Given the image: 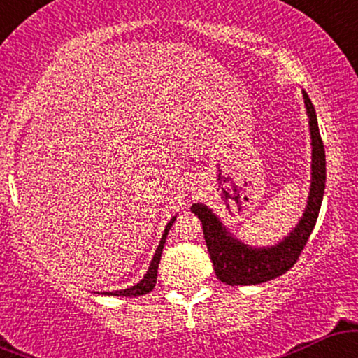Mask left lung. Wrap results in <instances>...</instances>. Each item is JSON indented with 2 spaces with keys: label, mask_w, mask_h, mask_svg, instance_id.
Listing matches in <instances>:
<instances>
[{
  "label": "left lung",
  "mask_w": 358,
  "mask_h": 358,
  "mask_svg": "<svg viewBox=\"0 0 358 358\" xmlns=\"http://www.w3.org/2000/svg\"><path fill=\"white\" fill-rule=\"evenodd\" d=\"M305 96L306 113L310 117L311 146H313V165H311V188L308 207L298 227L286 237L281 244L268 249H252L241 244L225 232L222 224L217 220L212 210L202 203L192 205V212L199 215L203 227V237L210 254L213 271L217 279L231 286L261 285L271 279L282 276L287 273L301 256L308 239L318 219L322 207L324 180H327V162H324V148L320 136L318 121L313 104L306 92Z\"/></svg>",
  "instance_id": "1"
}]
</instances>
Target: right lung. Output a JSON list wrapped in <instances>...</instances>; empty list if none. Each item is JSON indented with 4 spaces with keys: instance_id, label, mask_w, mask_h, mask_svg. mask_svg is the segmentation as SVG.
Masks as SVG:
<instances>
[{
    "instance_id": "right-lung-1",
    "label": "right lung",
    "mask_w": 358,
    "mask_h": 358,
    "mask_svg": "<svg viewBox=\"0 0 358 358\" xmlns=\"http://www.w3.org/2000/svg\"><path fill=\"white\" fill-rule=\"evenodd\" d=\"M173 220H175V217L170 220V224L166 225L165 234H163L162 242H159L158 249H156L155 257H153V261H151L150 269H148L145 279H143V281H139L138 285L133 286V287H127V289H122V291H114V293H104V294H113V296H134V298H136V296H143V294L150 293V291L153 289L155 285H156V276H158V264H159V259H162L163 244H165L168 231H170V227H171V224H173Z\"/></svg>"
}]
</instances>
